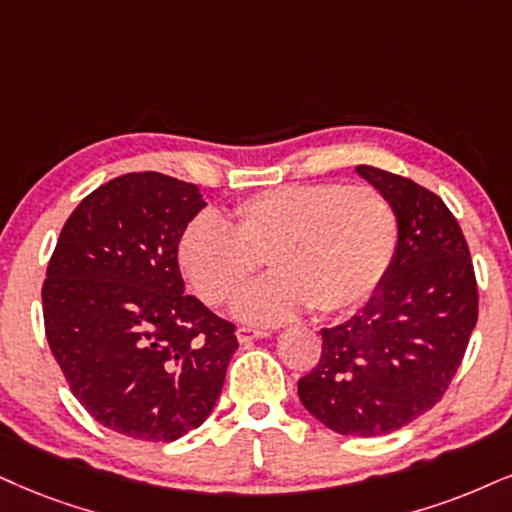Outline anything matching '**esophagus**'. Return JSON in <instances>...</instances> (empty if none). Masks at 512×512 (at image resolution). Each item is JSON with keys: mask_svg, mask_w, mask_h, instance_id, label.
<instances>
[{"mask_svg": "<svg viewBox=\"0 0 512 512\" xmlns=\"http://www.w3.org/2000/svg\"><path fill=\"white\" fill-rule=\"evenodd\" d=\"M263 337H268V332L266 330H258V327H246V325H242L237 330V339H239V344H251L254 342V339H263Z\"/></svg>", "mask_w": 512, "mask_h": 512, "instance_id": "34e87169", "label": "esophagus"}]
</instances>
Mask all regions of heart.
<instances>
[{
	"label": "heart",
	"mask_w": 512,
	"mask_h": 512,
	"mask_svg": "<svg viewBox=\"0 0 512 512\" xmlns=\"http://www.w3.org/2000/svg\"><path fill=\"white\" fill-rule=\"evenodd\" d=\"M399 246V216L380 189L337 182L282 185L232 208L230 225L199 216L182 230L178 258L208 306L237 296L263 258L273 275L239 296L249 323H280L304 308L344 313L380 289Z\"/></svg>",
	"instance_id": "1"
}]
</instances>
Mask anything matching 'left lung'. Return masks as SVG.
Here are the masks:
<instances>
[{
    "label": "left lung",
    "instance_id": "1",
    "mask_svg": "<svg viewBox=\"0 0 512 512\" xmlns=\"http://www.w3.org/2000/svg\"><path fill=\"white\" fill-rule=\"evenodd\" d=\"M399 216V246L361 313L325 327L323 353L299 380L315 420L346 437L401 430L437 403L477 325V280L458 220L418 182L358 166Z\"/></svg>",
    "mask_w": 512,
    "mask_h": 512
}]
</instances>
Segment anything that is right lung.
<instances>
[{
	"label": "right lung",
	"mask_w": 512,
	"mask_h": 512,
	"mask_svg": "<svg viewBox=\"0 0 512 512\" xmlns=\"http://www.w3.org/2000/svg\"><path fill=\"white\" fill-rule=\"evenodd\" d=\"M204 206L192 182L121 175L80 201L49 258V349L87 413L125 437L197 430L239 346L235 325L185 294L178 242Z\"/></svg>",
	"instance_id": "1"
}]
</instances>
